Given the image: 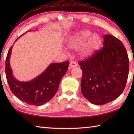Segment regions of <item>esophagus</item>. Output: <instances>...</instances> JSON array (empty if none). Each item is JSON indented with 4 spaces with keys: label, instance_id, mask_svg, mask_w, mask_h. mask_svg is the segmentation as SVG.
Returning a JSON list of instances; mask_svg holds the SVG:
<instances>
[{
    "label": "esophagus",
    "instance_id": "1",
    "mask_svg": "<svg viewBox=\"0 0 134 134\" xmlns=\"http://www.w3.org/2000/svg\"><path fill=\"white\" fill-rule=\"evenodd\" d=\"M77 66V63L74 62H71L70 63V68H74Z\"/></svg>",
    "mask_w": 134,
    "mask_h": 134
}]
</instances>
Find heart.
<instances>
[{"label":"heart","instance_id":"1","mask_svg":"<svg viewBox=\"0 0 134 134\" xmlns=\"http://www.w3.org/2000/svg\"><path fill=\"white\" fill-rule=\"evenodd\" d=\"M92 34V32L87 29L79 31L69 38L67 46L73 49L79 48V54L81 57L91 56L98 49L102 42L99 35Z\"/></svg>","mask_w":134,"mask_h":134}]
</instances>
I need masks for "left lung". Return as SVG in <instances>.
I'll use <instances>...</instances> for the list:
<instances>
[{"label":"left lung","instance_id":"1","mask_svg":"<svg viewBox=\"0 0 134 134\" xmlns=\"http://www.w3.org/2000/svg\"><path fill=\"white\" fill-rule=\"evenodd\" d=\"M103 38L102 48L79 63L83 72L81 93L97 105L118 97L125 87L129 73V58L124 44L112 35Z\"/></svg>","mask_w":134,"mask_h":134}]
</instances>
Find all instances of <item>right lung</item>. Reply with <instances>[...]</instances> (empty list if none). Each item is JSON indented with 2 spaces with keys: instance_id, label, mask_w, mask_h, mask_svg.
<instances>
[{
  "instance_id": "right-lung-1",
  "label": "right lung",
  "mask_w": 134,
  "mask_h": 134,
  "mask_svg": "<svg viewBox=\"0 0 134 134\" xmlns=\"http://www.w3.org/2000/svg\"><path fill=\"white\" fill-rule=\"evenodd\" d=\"M12 47L8 51L5 62L6 77L10 90L18 99L29 105L41 106L48 102L57 92L60 81L68 70L69 62L51 64L36 78L22 82L14 78L10 66Z\"/></svg>"
}]
</instances>
